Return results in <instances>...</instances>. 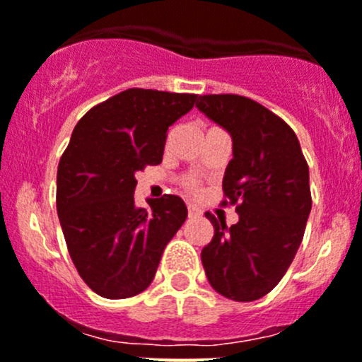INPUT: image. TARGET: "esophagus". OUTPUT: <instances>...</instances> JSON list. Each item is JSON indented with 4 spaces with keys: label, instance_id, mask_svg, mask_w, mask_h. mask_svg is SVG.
<instances>
[{
    "label": "esophagus",
    "instance_id": "1",
    "mask_svg": "<svg viewBox=\"0 0 362 362\" xmlns=\"http://www.w3.org/2000/svg\"><path fill=\"white\" fill-rule=\"evenodd\" d=\"M187 216L189 217H198V216H202V210L196 209V206H192V205H189L187 206Z\"/></svg>",
    "mask_w": 362,
    "mask_h": 362
}]
</instances>
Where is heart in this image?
Returning a JSON list of instances; mask_svg holds the SVG:
<instances>
[{
  "label": "heart",
  "mask_w": 362,
  "mask_h": 362,
  "mask_svg": "<svg viewBox=\"0 0 362 362\" xmlns=\"http://www.w3.org/2000/svg\"><path fill=\"white\" fill-rule=\"evenodd\" d=\"M189 185H191V187H194V182H189Z\"/></svg>",
  "instance_id": "1"
}]
</instances>
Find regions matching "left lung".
<instances>
[{"instance_id": "1", "label": "left lung", "mask_w": 362, "mask_h": 362, "mask_svg": "<svg viewBox=\"0 0 362 362\" xmlns=\"http://www.w3.org/2000/svg\"><path fill=\"white\" fill-rule=\"evenodd\" d=\"M196 107L231 136L223 191L238 214L231 226L205 214L214 237L202 249L203 269L217 293L251 303L281 281L303 242L310 168L296 132L262 104L228 93L199 95Z\"/></svg>"}]
</instances>
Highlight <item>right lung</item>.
Returning <instances> with one entry per match:
<instances>
[{
  "label": "right lung",
  "mask_w": 362,
  "mask_h": 362,
  "mask_svg": "<svg viewBox=\"0 0 362 362\" xmlns=\"http://www.w3.org/2000/svg\"><path fill=\"white\" fill-rule=\"evenodd\" d=\"M192 93L131 88L92 107L74 127L56 177V209L69 255L97 296L127 299L152 283L187 206L178 196L134 203L136 173L160 164L168 129Z\"/></svg>",
  "instance_id": "1"
}]
</instances>
